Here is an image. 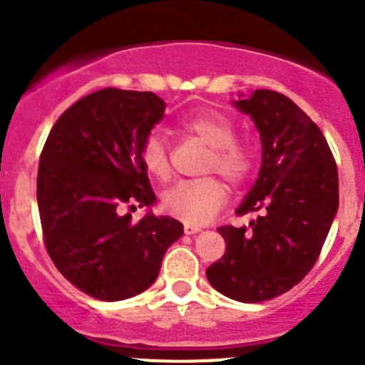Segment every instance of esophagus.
<instances>
[{
	"label": "esophagus",
	"mask_w": 365,
	"mask_h": 365,
	"mask_svg": "<svg viewBox=\"0 0 365 365\" xmlns=\"http://www.w3.org/2000/svg\"><path fill=\"white\" fill-rule=\"evenodd\" d=\"M183 232H185L187 235H194V233L201 232V226L190 225V222H185V225H183Z\"/></svg>",
	"instance_id": "1"
}]
</instances>
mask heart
Here are the masks:
<instances>
[{
  "mask_svg": "<svg viewBox=\"0 0 365 365\" xmlns=\"http://www.w3.org/2000/svg\"><path fill=\"white\" fill-rule=\"evenodd\" d=\"M180 130L207 143L212 153L207 162L208 173H219L232 185H240L251 176L257 162L255 148L247 140L237 139L235 125L228 115L217 110H201L180 121ZM140 162L153 178H169L168 143L158 132L150 133L140 146ZM226 187L221 180L208 176L201 180H185L176 183L162 197V207L168 214L183 219L190 225L210 221L226 203Z\"/></svg>",
  "mask_w": 365,
  "mask_h": 365,
  "instance_id": "1",
  "label": "heart"
}]
</instances>
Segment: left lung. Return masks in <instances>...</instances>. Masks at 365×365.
<instances>
[{
  "mask_svg": "<svg viewBox=\"0 0 365 365\" xmlns=\"http://www.w3.org/2000/svg\"><path fill=\"white\" fill-rule=\"evenodd\" d=\"M260 133L262 168L237 214L257 219L219 226L226 251L207 269L212 287L242 303L277 298L309 274L339 207V175L319 126L287 96L255 91L235 101Z\"/></svg>",
  "mask_w": 365,
  "mask_h": 365,
  "instance_id": "8db88e82",
  "label": "left lung"
}]
</instances>
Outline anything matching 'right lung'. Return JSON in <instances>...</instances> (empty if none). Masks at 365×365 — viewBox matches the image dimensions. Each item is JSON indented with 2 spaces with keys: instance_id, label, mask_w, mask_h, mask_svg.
I'll use <instances>...</instances> for the list:
<instances>
[{
  "instance_id": "obj_1",
  "label": "right lung",
  "mask_w": 365,
  "mask_h": 365,
  "mask_svg": "<svg viewBox=\"0 0 365 365\" xmlns=\"http://www.w3.org/2000/svg\"><path fill=\"white\" fill-rule=\"evenodd\" d=\"M153 93L107 87L58 118L42 148L37 203L55 267L101 302L146 291L183 225L148 212L139 222L125 208L155 203L140 146L164 118Z\"/></svg>"
}]
</instances>
